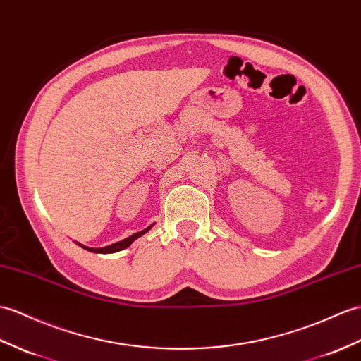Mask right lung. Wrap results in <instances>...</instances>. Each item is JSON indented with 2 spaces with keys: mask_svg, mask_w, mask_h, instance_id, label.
Returning <instances> with one entry per match:
<instances>
[{
  "mask_svg": "<svg viewBox=\"0 0 361 361\" xmlns=\"http://www.w3.org/2000/svg\"><path fill=\"white\" fill-rule=\"evenodd\" d=\"M150 228H152V226H149V228L142 229V231H140V232H137V233H133V235H130V237H128V238H124V240H121V241H116V243H114V245H109V246H106V247H86V246H81V247H85V249L89 250V252H95V254H112V252H118V250H121V249L129 247V246L132 245L133 240H137L138 237H141L142 233H146Z\"/></svg>",
  "mask_w": 361,
  "mask_h": 361,
  "instance_id": "obj_1",
  "label": "right lung"
}]
</instances>
